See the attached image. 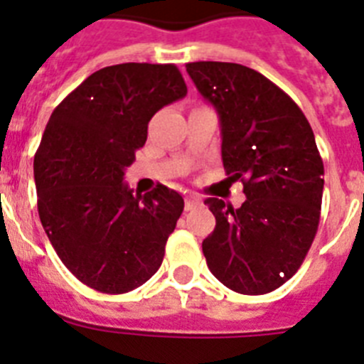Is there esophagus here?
<instances>
[{
    "label": "esophagus",
    "mask_w": 364,
    "mask_h": 364,
    "mask_svg": "<svg viewBox=\"0 0 364 364\" xmlns=\"http://www.w3.org/2000/svg\"><path fill=\"white\" fill-rule=\"evenodd\" d=\"M198 204H200V200H198L197 197H193V195H189V197H186V211L193 210V208H197Z\"/></svg>",
    "instance_id": "esophagus-1"
}]
</instances>
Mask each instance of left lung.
I'll use <instances>...</instances> for the list:
<instances>
[{
    "label": "left lung",
    "mask_w": 364,
    "mask_h": 364,
    "mask_svg": "<svg viewBox=\"0 0 364 364\" xmlns=\"http://www.w3.org/2000/svg\"><path fill=\"white\" fill-rule=\"evenodd\" d=\"M189 76L218 112L222 162L246 200L205 198L217 226L202 242L230 290L262 295L295 275L319 228L324 166L314 131L290 96L250 67L193 62Z\"/></svg>",
    "instance_id": "left-lung-1"
}]
</instances>
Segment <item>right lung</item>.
Returning a JSON list of instances; mask_svg holds the SVG:
<instances>
[{"label":"right lung","mask_w":364,"mask_h":364,"mask_svg":"<svg viewBox=\"0 0 364 364\" xmlns=\"http://www.w3.org/2000/svg\"><path fill=\"white\" fill-rule=\"evenodd\" d=\"M188 92L173 63H120L83 80L49 118L34 156L41 226L92 290L125 294L160 268L184 198L159 184L133 195L125 167L156 111Z\"/></svg>","instance_id":"add662e5"}]
</instances>
